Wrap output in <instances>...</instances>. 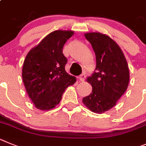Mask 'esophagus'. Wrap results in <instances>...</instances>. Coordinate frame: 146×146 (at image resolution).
Masks as SVG:
<instances>
[{
	"label": "esophagus",
	"instance_id": "34e87169",
	"mask_svg": "<svg viewBox=\"0 0 146 146\" xmlns=\"http://www.w3.org/2000/svg\"><path fill=\"white\" fill-rule=\"evenodd\" d=\"M85 77H86V76H85L84 74H81V75H80L79 76H78V80H79V81H84L85 80Z\"/></svg>",
	"mask_w": 146,
	"mask_h": 146
}]
</instances>
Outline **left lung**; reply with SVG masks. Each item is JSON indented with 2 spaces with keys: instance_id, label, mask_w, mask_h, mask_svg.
<instances>
[{
  "instance_id": "1",
  "label": "left lung",
  "mask_w": 146,
  "mask_h": 146,
  "mask_svg": "<svg viewBox=\"0 0 146 146\" xmlns=\"http://www.w3.org/2000/svg\"><path fill=\"white\" fill-rule=\"evenodd\" d=\"M84 36L95 53L96 68L86 78L92 92L82 101L90 111L102 113L114 107L127 90L128 65L121 48L111 38L100 33H87Z\"/></svg>"
}]
</instances>
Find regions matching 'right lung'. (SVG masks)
<instances>
[{"mask_svg":"<svg viewBox=\"0 0 146 146\" xmlns=\"http://www.w3.org/2000/svg\"><path fill=\"white\" fill-rule=\"evenodd\" d=\"M74 32L55 31L47 35L25 57L22 80L35 108L49 111L60 103L65 89L76 81L65 71L62 48Z\"/></svg>","mask_w":146,"mask_h":146,"instance_id":"obj_1","label":"right lung"}]
</instances>
